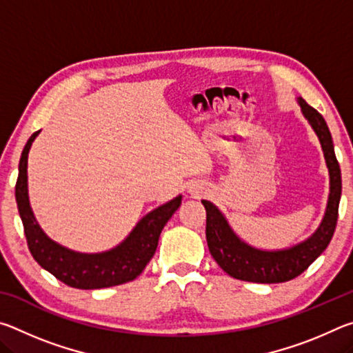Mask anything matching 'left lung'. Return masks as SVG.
Returning <instances> with one entry per match:
<instances>
[{
	"label": "left lung",
	"mask_w": 353,
	"mask_h": 353,
	"mask_svg": "<svg viewBox=\"0 0 353 353\" xmlns=\"http://www.w3.org/2000/svg\"><path fill=\"white\" fill-rule=\"evenodd\" d=\"M297 101L303 117L308 119L316 135L319 137L327 168L330 172V196H328L325 216L319 229L307 241L285 250L266 252L243 243L232 232L223 213L212 202L202 201L207 210L205 236L208 249L221 270L234 279L254 283H282L296 279L324 252L336 229L339 199H341V170L334 155L330 130L318 110L308 105L305 99L299 98Z\"/></svg>",
	"instance_id": "8db88e82"
}]
</instances>
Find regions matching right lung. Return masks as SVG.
Wrapping results in <instances>:
<instances>
[{"instance_id":"add662e5","label":"right lung","mask_w":353,"mask_h":353,"mask_svg":"<svg viewBox=\"0 0 353 353\" xmlns=\"http://www.w3.org/2000/svg\"><path fill=\"white\" fill-rule=\"evenodd\" d=\"M39 132L40 130L29 137L23 149L19 165V179L15 185L17 205H19L20 218L25 227L28 248L34 260L65 285L79 290L109 288V286L126 283L139 277L155 254L162 229L181 205L182 196H177L148 213L135 225L126 240L109 252L79 254L65 249L43 234L29 205L28 152Z\"/></svg>"}]
</instances>
